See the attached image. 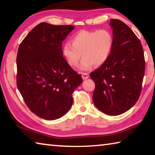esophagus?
I'll return each mask as SVG.
<instances>
[{"instance_id": "obj_1", "label": "esophagus", "mask_w": 155, "mask_h": 155, "mask_svg": "<svg viewBox=\"0 0 155 155\" xmlns=\"http://www.w3.org/2000/svg\"><path fill=\"white\" fill-rule=\"evenodd\" d=\"M89 77H90V76H89V74L88 73H86V72H83L82 73V78H83V79H87V78H89Z\"/></svg>"}]
</instances>
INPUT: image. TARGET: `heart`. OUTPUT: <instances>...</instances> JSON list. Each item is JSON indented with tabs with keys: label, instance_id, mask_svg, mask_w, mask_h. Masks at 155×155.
<instances>
[{
	"label": "heart",
	"instance_id": "1",
	"mask_svg": "<svg viewBox=\"0 0 155 155\" xmlns=\"http://www.w3.org/2000/svg\"><path fill=\"white\" fill-rule=\"evenodd\" d=\"M114 38L108 29L81 31L62 46V54L70 66H77L81 57L80 68L90 70L95 65L100 66L105 63L111 54Z\"/></svg>",
	"mask_w": 155,
	"mask_h": 155
}]
</instances>
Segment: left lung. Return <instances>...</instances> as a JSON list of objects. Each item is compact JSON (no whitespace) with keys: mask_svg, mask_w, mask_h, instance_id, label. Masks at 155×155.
I'll use <instances>...</instances> for the list:
<instances>
[{"mask_svg":"<svg viewBox=\"0 0 155 155\" xmlns=\"http://www.w3.org/2000/svg\"><path fill=\"white\" fill-rule=\"evenodd\" d=\"M114 45L107 61L90 77L95 83L93 102L100 111L109 115L127 111L140 98L145 72L141 41L130 28L111 19Z\"/></svg>","mask_w":155,"mask_h":155,"instance_id":"8db88e82","label":"left lung"}]
</instances>
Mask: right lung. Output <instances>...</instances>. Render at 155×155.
<instances>
[{
    "mask_svg": "<svg viewBox=\"0 0 155 155\" xmlns=\"http://www.w3.org/2000/svg\"><path fill=\"white\" fill-rule=\"evenodd\" d=\"M74 27L41 22L18 48L17 87L33 114L56 120L69 111L72 93L83 82L62 54V41Z\"/></svg>",
    "mask_w": 155,
    "mask_h": 155,
    "instance_id": "add662e5",
    "label": "right lung"
}]
</instances>
